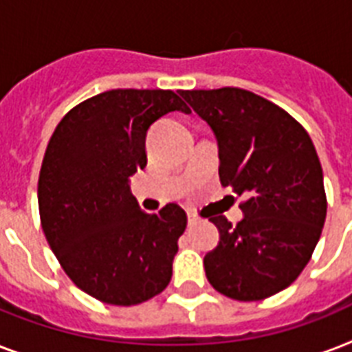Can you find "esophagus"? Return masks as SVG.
I'll use <instances>...</instances> for the list:
<instances>
[{"label":"esophagus","mask_w":352,"mask_h":352,"mask_svg":"<svg viewBox=\"0 0 352 352\" xmlns=\"http://www.w3.org/2000/svg\"><path fill=\"white\" fill-rule=\"evenodd\" d=\"M197 215L195 214H188V226H193L197 225Z\"/></svg>","instance_id":"34e87169"}]
</instances>
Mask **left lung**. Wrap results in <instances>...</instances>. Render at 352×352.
I'll return each instance as SVG.
<instances>
[{"mask_svg": "<svg viewBox=\"0 0 352 352\" xmlns=\"http://www.w3.org/2000/svg\"><path fill=\"white\" fill-rule=\"evenodd\" d=\"M214 131L219 179L245 217H212L219 243L204 256L210 285L232 300L257 301L287 289L322 235L327 197L309 133L272 102L239 87L181 91Z\"/></svg>", "mask_w": 352, "mask_h": 352, "instance_id": "8db88e82", "label": "left lung"}]
</instances>
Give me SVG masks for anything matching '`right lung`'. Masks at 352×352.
Wrapping results in <instances>:
<instances>
[{"mask_svg": "<svg viewBox=\"0 0 352 352\" xmlns=\"http://www.w3.org/2000/svg\"><path fill=\"white\" fill-rule=\"evenodd\" d=\"M190 113L164 89H111L73 107L47 144L38 179L41 228L71 281L109 305H138L168 287L186 212L146 214L129 179L148 164L146 133Z\"/></svg>", "mask_w": 352, "mask_h": 352, "instance_id": "add662e5", "label": "right lung"}]
</instances>
